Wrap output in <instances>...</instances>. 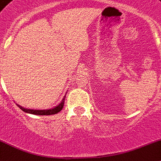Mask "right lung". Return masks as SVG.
<instances>
[{
	"label": "right lung",
	"mask_w": 161,
	"mask_h": 161,
	"mask_svg": "<svg viewBox=\"0 0 161 161\" xmlns=\"http://www.w3.org/2000/svg\"><path fill=\"white\" fill-rule=\"evenodd\" d=\"M64 102H65V98L62 99V101L57 105L56 107H54L53 108H50V109H44V110H37V109H29V108H25L21 107L20 105H17L19 106V108H20L21 110H23L24 112L28 113V114H35V115H52V114H56L59 113L61 110L63 108V105H64Z\"/></svg>",
	"instance_id": "add662e5"
}]
</instances>
